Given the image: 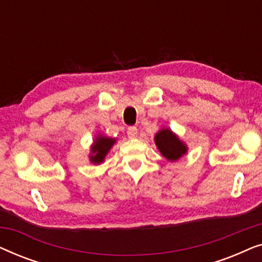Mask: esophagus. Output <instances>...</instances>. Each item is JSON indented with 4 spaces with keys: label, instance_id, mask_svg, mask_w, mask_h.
<instances>
[{
    "label": "esophagus",
    "instance_id": "34e87169",
    "mask_svg": "<svg viewBox=\"0 0 262 262\" xmlns=\"http://www.w3.org/2000/svg\"><path fill=\"white\" fill-rule=\"evenodd\" d=\"M137 135H138V130H137V127H135V126H131V127H128L127 128V137L128 138H136L137 137Z\"/></svg>",
    "mask_w": 262,
    "mask_h": 262
}]
</instances>
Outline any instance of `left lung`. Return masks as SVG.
<instances>
[{
	"instance_id": "1",
	"label": "left lung",
	"mask_w": 262,
	"mask_h": 262,
	"mask_svg": "<svg viewBox=\"0 0 262 262\" xmlns=\"http://www.w3.org/2000/svg\"><path fill=\"white\" fill-rule=\"evenodd\" d=\"M155 144L164 159L170 162L180 160L188 151L187 145L169 127H162L155 135Z\"/></svg>"
}]
</instances>
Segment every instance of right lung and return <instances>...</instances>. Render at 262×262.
Instances as JSON below:
<instances>
[{
    "label": "right lung",
    "instance_id": "add662e5",
    "mask_svg": "<svg viewBox=\"0 0 262 262\" xmlns=\"http://www.w3.org/2000/svg\"><path fill=\"white\" fill-rule=\"evenodd\" d=\"M117 139L107 137L102 134H98L95 136L93 144L91 145V154H89V161L93 164H101L105 161L107 154L116 144Z\"/></svg>",
    "mask_w": 262,
    "mask_h": 262
}]
</instances>
